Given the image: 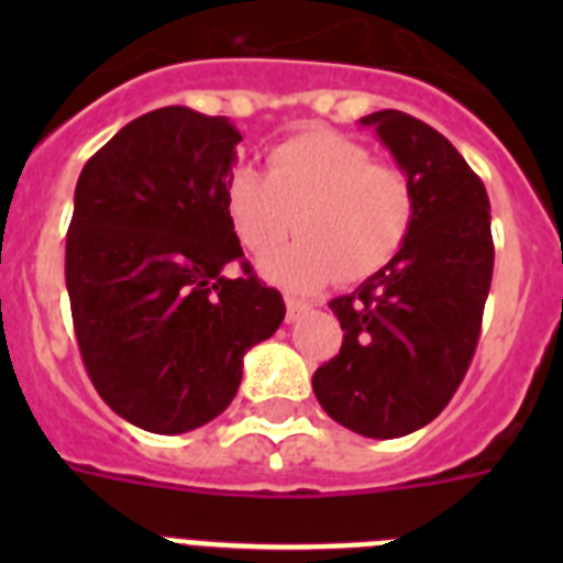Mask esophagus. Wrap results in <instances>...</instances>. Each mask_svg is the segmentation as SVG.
Here are the masks:
<instances>
[{
  "label": "esophagus",
  "instance_id": "obj_1",
  "mask_svg": "<svg viewBox=\"0 0 563 563\" xmlns=\"http://www.w3.org/2000/svg\"><path fill=\"white\" fill-rule=\"evenodd\" d=\"M307 310H310V305H307V301H301V298L287 296V324H292V321H298V318L305 316Z\"/></svg>",
  "mask_w": 563,
  "mask_h": 563
}]
</instances>
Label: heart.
I'll return each mask as SVG.
<instances>
[{
	"instance_id": "obj_1",
	"label": "heart",
	"mask_w": 563,
	"mask_h": 563,
	"mask_svg": "<svg viewBox=\"0 0 563 563\" xmlns=\"http://www.w3.org/2000/svg\"><path fill=\"white\" fill-rule=\"evenodd\" d=\"M222 202L233 236L251 253L271 251L292 225L296 242L258 258L262 276L290 290L377 276L400 256L417 220L409 174L324 126L276 143L267 174L231 168Z\"/></svg>"
}]
</instances>
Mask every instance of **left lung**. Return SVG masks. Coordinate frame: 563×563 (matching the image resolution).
<instances>
[{
    "mask_svg": "<svg viewBox=\"0 0 563 563\" xmlns=\"http://www.w3.org/2000/svg\"><path fill=\"white\" fill-rule=\"evenodd\" d=\"M409 174L417 220L386 271L332 298L341 352L312 375L321 409L343 429L395 440L429 426L460 389L479 343L494 278L490 202L465 157L397 109L361 118Z\"/></svg>",
    "mask_w": 563,
    "mask_h": 563,
    "instance_id": "1",
    "label": "left lung"
}]
</instances>
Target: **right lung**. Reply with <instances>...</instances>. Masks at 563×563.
<instances>
[{
    "label": "right lung",
    "instance_id": "obj_1",
    "mask_svg": "<svg viewBox=\"0 0 563 563\" xmlns=\"http://www.w3.org/2000/svg\"><path fill=\"white\" fill-rule=\"evenodd\" d=\"M242 134L228 118L163 107L98 148L67 231L73 327L87 375L114 415L186 434L231 406L242 357L285 321L225 220ZM239 261V279L224 267Z\"/></svg>",
    "mask_w": 563,
    "mask_h": 563
}]
</instances>
